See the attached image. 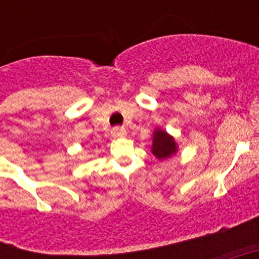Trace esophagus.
<instances>
[{
  "instance_id": "esophagus-1",
  "label": "esophagus",
  "mask_w": 259,
  "mask_h": 259,
  "mask_svg": "<svg viewBox=\"0 0 259 259\" xmlns=\"http://www.w3.org/2000/svg\"><path fill=\"white\" fill-rule=\"evenodd\" d=\"M111 135H113V137H124L125 135H127V130L123 127H115L113 128V131H111Z\"/></svg>"
}]
</instances>
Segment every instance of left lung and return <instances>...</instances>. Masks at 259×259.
Instances as JSON below:
<instances>
[{"label": "left lung", "mask_w": 259, "mask_h": 259, "mask_svg": "<svg viewBox=\"0 0 259 259\" xmlns=\"http://www.w3.org/2000/svg\"><path fill=\"white\" fill-rule=\"evenodd\" d=\"M150 150H152V154L157 158L158 161H164L167 158H171L172 155H175L179 148H178V143L175 141L174 136L167 134L164 130L157 127L153 131Z\"/></svg>", "instance_id": "8db88e82"}]
</instances>
